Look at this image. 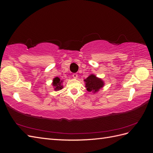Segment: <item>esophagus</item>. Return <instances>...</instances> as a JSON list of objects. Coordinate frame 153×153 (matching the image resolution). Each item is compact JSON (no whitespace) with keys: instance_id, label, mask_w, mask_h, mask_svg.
Returning <instances> with one entry per match:
<instances>
[{"instance_id":"1","label":"esophagus","mask_w":153,"mask_h":153,"mask_svg":"<svg viewBox=\"0 0 153 153\" xmlns=\"http://www.w3.org/2000/svg\"><path fill=\"white\" fill-rule=\"evenodd\" d=\"M72 76H73V77L74 78H75V79H76V78H78V75H77L76 73H73Z\"/></svg>"}]
</instances>
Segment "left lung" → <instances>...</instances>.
Listing matches in <instances>:
<instances>
[{
	"label": "left lung",
	"mask_w": 153,
	"mask_h": 153,
	"mask_svg": "<svg viewBox=\"0 0 153 153\" xmlns=\"http://www.w3.org/2000/svg\"><path fill=\"white\" fill-rule=\"evenodd\" d=\"M85 82V87L87 91L93 92L94 93L98 92L104 85V82L94 75H91L84 80Z\"/></svg>",
	"instance_id": "1"
}]
</instances>
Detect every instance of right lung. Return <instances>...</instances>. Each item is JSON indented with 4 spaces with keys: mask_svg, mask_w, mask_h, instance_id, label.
<instances>
[{
    "mask_svg": "<svg viewBox=\"0 0 153 153\" xmlns=\"http://www.w3.org/2000/svg\"><path fill=\"white\" fill-rule=\"evenodd\" d=\"M62 80H61L59 77H55L53 78V82H52V85L54 87V90L55 91H59L62 89V88H63L62 85Z\"/></svg>",
    "mask_w": 153,
    "mask_h": 153,
    "instance_id": "obj_1",
    "label": "right lung"
}]
</instances>
